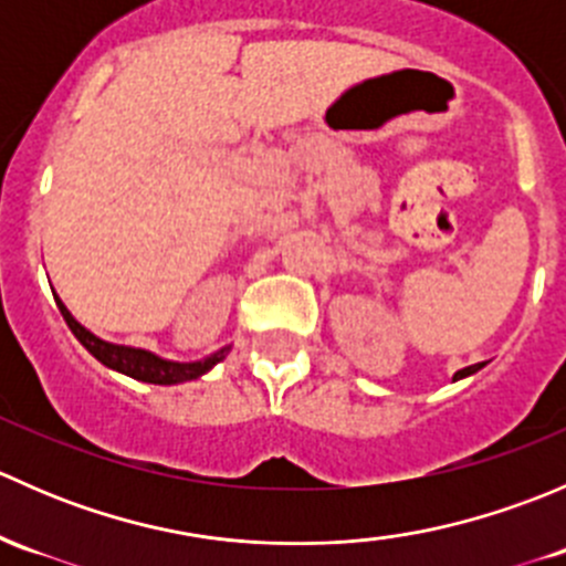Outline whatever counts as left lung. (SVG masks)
I'll return each mask as SVG.
<instances>
[{
	"instance_id": "8db88e82",
	"label": "left lung",
	"mask_w": 566,
	"mask_h": 566,
	"mask_svg": "<svg viewBox=\"0 0 566 566\" xmlns=\"http://www.w3.org/2000/svg\"><path fill=\"white\" fill-rule=\"evenodd\" d=\"M484 364H473V367H465V369H460V373H454V378L452 380H462V378H468V375H473V373H479V369H482Z\"/></svg>"
}]
</instances>
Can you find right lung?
<instances>
[{"label":"right lung","mask_w":566,"mask_h":566,"mask_svg":"<svg viewBox=\"0 0 566 566\" xmlns=\"http://www.w3.org/2000/svg\"><path fill=\"white\" fill-rule=\"evenodd\" d=\"M56 306H60L62 317H65L67 328L73 331L78 342L98 358L101 364L114 373H123L128 378L142 380V384H156V386H175V384H186V380H197L202 378L205 373L216 367L219 361H224V356L230 353V347H221L216 350L213 356L208 358H199V361H169V358L156 356L150 350H142V347H128V345H114V342L101 339L95 336L93 331L84 328L76 317L67 312V306L62 304L60 298L54 295Z\"/></svg>","instance_id":"add662e5"}]
</instances>
